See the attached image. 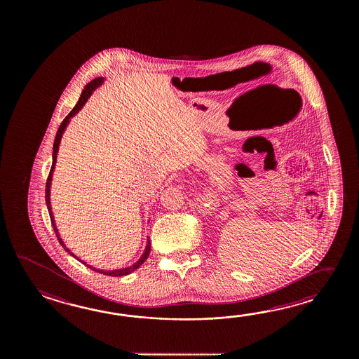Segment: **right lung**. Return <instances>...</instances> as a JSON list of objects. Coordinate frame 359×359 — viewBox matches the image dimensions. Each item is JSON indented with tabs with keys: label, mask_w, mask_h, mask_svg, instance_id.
I'll use <instances>...</instances> for the list:
<instances>
[{
	"label": "right lung",
	"mask_w": 359,
	"mask_h": 359,
	"mask_svg": "<svg viewBox=\"0 0 359 359\" xmlns=\"http://www.w3.org/2000/svg\"><path fill=\"white\" fill-rule=\"evenodd\" d=\"M102 82V78H95L93 81H91L90 83L87 84L86 87H84L83 92H82V95H81V97L78 100V102H76V107H73V110L69 113L67 116H65V119L61 122L60 127H59V130H57V133H56V137H55L54 142V153H53V165H51V169H50V173H48V177H47L46 181V194H45V198H46V204L47 209H48V213H50V219H51V224H53V227H54L55 235L57 237V240H59V243H60L61 246L67 250V252L70 254V255H73L74 257V254L70 252L69 249L65 248V245L62 243V240H61L60 236H59V232H57V229H56V226H55L54 221V215H53V210H51V204H50V186H51V178H53V172H54L55 168V163H56V155H57V150H59V144H60L61 136H62V132L65 130V127H67V124L69 123V119L73 116V115H76L79 110H81V107H83L84 104H86V101L87 99L90 97L92 95V91L100 86ZM149 254H150V241H149V238H147V245H146V250L144 252V255L140 258V259L132 266V267L128 268H123V269H116V271H100V269H96V268H92L88 266V264H86L84 262V266H87L88 268H91L93 271H96V272H99V273H102V275L107 276H113V277H119V276H126L130 275V272H133L135 269H137L146 259H147V257H149Z\"/></svg>",
	"instance_id": "right-lung-1"
}]
</instances>
